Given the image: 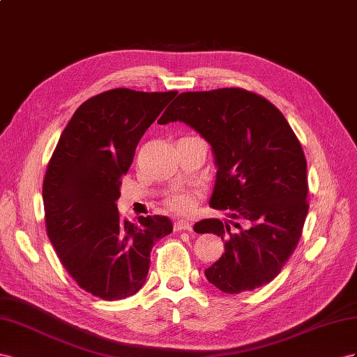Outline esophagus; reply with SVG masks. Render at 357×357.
<instances>
[{
    "instance_id": "34e87169",
    "label": "esophagus",
    "mask_w": 357,
    "mask_h": 357,
    "mask_svg": "<svg viewBox=\"0 0 357 357\" xmlns=\"http://www.w3.org/2000/svg\"><path fill=\"white\" fill-rule=\"evenodd\" d=\"M173 229H175V231H182V230L191 231L192 226H191V222H188V221L178 220V221H175V224H173Z\"/></svg>"
}]
</instances>
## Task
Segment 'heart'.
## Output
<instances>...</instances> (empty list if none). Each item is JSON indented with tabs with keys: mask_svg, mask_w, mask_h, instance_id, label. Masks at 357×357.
<instances>
[{
	"mask_svg": "<svg viewBox=\"0 0 357 357\" xmlns=\"http://www.w3.org/2000/svg\"><path fill=\"white\" fill-rule=\"evenodd\" d=\"M166 205L178 213H188L195 208V200L192 196L185 190H176L166 199Z\"/></svg>",
	"mask_w": 357,
	"mask_h": 357,
	"instance_id": "1",
	"label": "heart"
}]
</instances>
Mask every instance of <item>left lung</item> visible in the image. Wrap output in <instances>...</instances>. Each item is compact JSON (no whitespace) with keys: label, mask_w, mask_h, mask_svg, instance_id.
<instances>
[{"label":"left lung","mask_w":357,"mask_h":357,"mask_svg":"<svg viewBox=\"0 0 357 357\" xmlns=\"http://www.w3.org/2000/svg\"><path fill=\"white\" fill-rule=\"evenodd\" d=\"M175 121L212 146L218 170L211 206L243 221L196 222L197 233L224 241L226 252L205 271L208 281L230 294L271 282L296 250L310 206L299 139L269 100L243 88L182 93L158 124Z\"/></svg>","instance_id":"8db88e82"}]
</instances>
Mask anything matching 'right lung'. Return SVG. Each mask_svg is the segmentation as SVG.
I'll use <instances>...</instances> for the list:
<instances>
[{
    "mask_svg": "<svg viewBox=\"0 0 357 357\" xmlns=\"http://www.w3.org/2000/svg\"><path fill=\"white\" fill-rule=\"evenodd\" d=\"M176 94L115 88L88 98L47 162V236L70 277L100 299H124L139 291L152 247L173 230L165 215L122 220L115 202L139 140Z\"/></svg>",
    "mask_w": 357,
    "mask_h": 357,
    "instance_id": "obj_1",
    "label": "right lung"
}]
</instances>
